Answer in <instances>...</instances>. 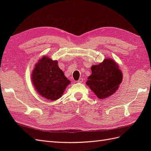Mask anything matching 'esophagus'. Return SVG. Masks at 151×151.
I'll return each instance as SVG.
<instances>
[{
	"instance_id": "obj_1",
	"label": "esophagus",
	"mask_w": 151,
	"mask_h": 151,
	"mask_svg": "<svg viewBox=\"0 0 151 151\" xmlns=\"http://www.w3.org/2000/svg\"><path fill=\"white\" fill-rule=\"evenodd\" d=\"M83 78H80L78 81H77V82H78V83H83Z\"/></svg>"
}]
</instances>
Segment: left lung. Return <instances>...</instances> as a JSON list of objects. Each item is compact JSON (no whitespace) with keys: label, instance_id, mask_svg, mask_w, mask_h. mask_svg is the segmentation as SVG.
I'll use <instances>...</instances> for the list:
<instances>
[{"label":"left lung","instance_id":"1","mask_svg":"<svg viewBox=\"0 0 151 151\" xmlns=\"http://www.w3.org/2000/svg\"><path fill=\"white\" fill-rule=\"evenodd\" d=\"M112 59L106 58L97 65L91 67L92 74L86 84L100 99L111 96L118 89L122 81V73Z\"/></svg>","mask_w":151,"mask_h":151}]
</instances>
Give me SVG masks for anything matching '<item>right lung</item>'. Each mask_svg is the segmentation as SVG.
Here are the masks:
<instances>
[{
	"label": "right lung",
	"mask_w": 151,
	"mask_h": 151,
	"mask_svg": "<svg viewBox=\"0 0 151 151\" xmlns=\"http://www.w3.org/2000/svg\"><path fill=\"white\" fill-rule=\"evenodd\" d=\"M31 79L37 92L42 97L52 101L60 98L70 83L58 67V62L46 57L36 63Z\"/></svg>",
	"instance_id": "add662e5"
}]
</instances>
